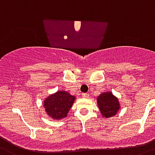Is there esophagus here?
Wrapping results in <instances>:
<instances>
[{
	"mask_svg": "<svg viewBox=\"0 0 155 155\" xmlns=\"http://www.w3.org/2000/svg\"><path fill=\"white\" fill-rule=\"evenodd\" d=\"M83 96H84V97H89V94H88L87 93H83Z\"/></svg>",
	"mask_w": 155,
	"mask_h": 155,
	"instance_id": "1",
	"label": "esophagus"
}]
</instances>
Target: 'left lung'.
<instances>
[{"instance_id": "1", "label": "left lung", "mask_w": 155, "mask_h": 155, "mask_svg": "<svg viewBox=\"0 0 155 155\" xmlns=\"http://www.w3.org/2000/svg\"><path fill=\"white\" fill-rule=\"evenodd\" d=\"M97 105L100 113L105 117H111L116 115L120 110V104L118 99L113 95L111 92H106L101 94L97 97Z\"/></svg>"}]
</instances>
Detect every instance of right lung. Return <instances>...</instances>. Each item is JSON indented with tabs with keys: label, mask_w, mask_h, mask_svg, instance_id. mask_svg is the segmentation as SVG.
Listing matches in <instances>:
<instances>
[{
	"label": "right lung",
	"mask_w": 155,
	"mask_h": 155,
	"mask_svg": "<svg viewBox=\"0 0 155 155\" xmlns=\"http://www.w3.org/2000/svg\"><path fill=\"white\" fill-rule=\"evenodd\" d=\"M75 97L64 91L51 94L44 102L46 114L53 119H61L67 117Z\"/></svg>",
	"instance_id": "right-lung-1"
}]
</instances>
